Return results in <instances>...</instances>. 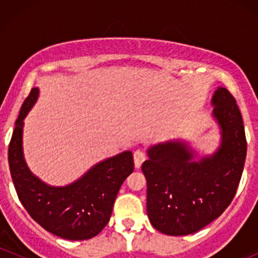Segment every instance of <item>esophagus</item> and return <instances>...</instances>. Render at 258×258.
I'll return each mask as SVG.
<instances>
[{"instance_id":"34e87169","label":"esophagus","mask_w":258,"mask_h":258,"mask_svg":"<svg viewBox=\"0 0 258 258\" xmlns=\"http://www.w3.org/2000/svg\"><path fill=\"white\" fill-rule=\"evenodd\" d=\"M133 159H135V166L139 168L143 164V161L146 160V154L142 150H136L135 154H133Z\"/></svg>"}]
</instances>
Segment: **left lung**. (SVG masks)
<instances>
[{
  "instance_id": "8db88e82",
  "label": "left lung",
  "mask_w": 258,
  "mask_h": 258,
  "mask_svg": "<svg viewBox=\"0 0 258 258\" xmlns=\"http://www.w3.org/2000/svg\"><path fill=\"white\" fill-rule=\"evenodd\" d=\"M211 104L222 137L212 155L195 161L185 142L171 141L150 147L142 165L148 217L167 235L193 234L220 217L240 182L247 149L241 112L224 87L216 90Z\"/></svg>"
}]
</instances>
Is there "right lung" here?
<instances>
[{
  "instance_id": "right-lung-1",
  "label": "right lung",
  "mask_w": 258,
  "mask_h": 258,
  "mask_svg": "<svg viewBox=\"0 0 258 258\" xmlns=\"http://www.w3.org/2000/svg\"><path fill=\"white\" fill-rule=\"evenodd\" d=\"M38 98L32 88L20 109L8 148V162L22 205L47 232L68 240H87L110 220L120 186L135 170L130 150L105 159L72 184L53 186L29 170L23 154L24 119Z\"/></svg>"
}]
</instances>
